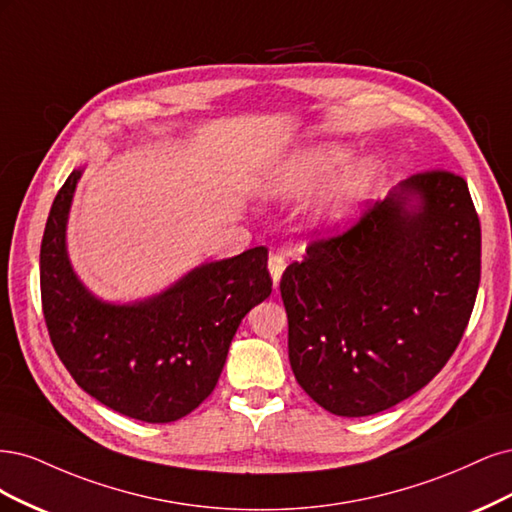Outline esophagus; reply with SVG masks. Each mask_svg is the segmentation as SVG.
I'll list each match as a JSON object with an SVG mask.
<instances>
[{
    "instance_id": "esophagus-1",
    "label": "esophagus",
    "mask_w": 512,
    "mask_h": 512,
    "mask_svg": "<svg viewBox=\"0 0 512 512\" xmlns=\"http://www.w3.org/2000/svg\"><path fill=\"white\" fill-rule=\"evenodd\" d=\"M285 268H287V261H285V257H283V255H272V257H270V261H268V270H270V274H272V283H274V287L280 283V276H283Z\"/></svg>"
}]
</instances>
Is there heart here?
<instances>
[{"label":"heart","instance_id":"heart-1","mask_svg":"<svg viewBox=\"0 0 512 512\" xmlns=\"http://www.w3.org/2000/svg\"><path fill=\"white\" fill-rule=\"evenodd\" d=\"M353 151L349 146L342 144H321L317 148H312L308 155L302 157V161L295 168V176H298V185L300 187H315L329 176H334L338 170H342L346 163H349ZM374 168L370 163H361V166L353 168L351 172H346L338 183L329 189L323 200L321 214H325V219L334 221L340 219L342 214L349 210L351 202L355 197L366 191L368 185L372 183Z\"/></svg>","mask_w":512,"mask_h":512}]
</instances>
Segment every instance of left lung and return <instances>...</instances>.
I'll use <instances>...</instances> for the list:
<instances>
[{"label":"left lung","mask_w":512,"mask_h":512,"mask_svg":"<svg viewBox=\"0 0 512 512\" xmlns=\"http://www.w3.org/2000/svg\"><path fill=\"white\" fill-rule=\"evenodd\" d=\"M481 283V223L468 183L412 174L280 278L289 361L338 417H368L423 389L464 336Z\"/></svg>","instance_id":"obj_1"}]
</instances>
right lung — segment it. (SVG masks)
Masks as SVG:
<instances>
[{
	"instance_id": "obj_1",
	"label": "right lung",
	"mask_w": 512,
	"mask_h": 512,
	"mask_svg": "<svg viewBox=\"0 0 512 512\" xmlns=\"http://www.w3.org/2000/svg\"><path fill=\"white\" fill-rule=\"evenodd\" d=\"M80 178L59 189L40 246V291L48 336L78 387L125 417L170 423L217 387L240 321L272 293L268 249L204 263L157 298L104 304L80 285L65 223Z\"/></svg>"
}]
</instances>
